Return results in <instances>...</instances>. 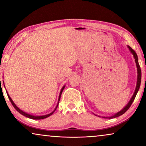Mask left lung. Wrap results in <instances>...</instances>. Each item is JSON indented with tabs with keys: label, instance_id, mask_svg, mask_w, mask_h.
Returning <instances> with one entry per match:
<instances>
[{
	"label": "left lung",
	"instance_id": "8db88e82",
	"mask_svg": "<svg viewBox=\"0 0 146 146\" xmlns=\"http://www.w3.org/2000/svg\"><path fill=\"white\" fill-rule=\"evenodd\" d=\"M127 48H128L129 51L131 52V54H132L133 57H134L135 58V64H136V66H137V84H136V87H135V92L134 93H133V94L132 96V97H131V98L130 99V100L128 103H127V104L121 110V111H119V112H117L116 113H115L114 115H111V116H110V117H103L104 118H109V119H111V118H114V117H117L119 116V115H122L124 113L125 111H126L129 108V107L131 106V104L133 103V100H134L135 96H136L137 95V92H138L139 89V87H140V84H141V68H140V66H139V64L138 63V58H137V56L136 54V53H135V52L131 48L130 46H127Z\"/></svg>",
	"mask_w": 146,
	"mask_h": 146
}]
</instances>
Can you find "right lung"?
I'll use <instances>...</instances> for the list:
<instances>
[{
  "mask_svg": "<svg viewBox=\"0 0 146 146\" xmlns=\"http://www.w3.org/2000/svg\"><path fill=\"white\" fill-rule=\"evenodd\" d=\"M3 84H4V82H3ZM64 87H65V86H64L62 87V88L61 89L60 93L59 98H58V102L57 106H56V108H55L54 110V111H52L51 113H50L49 114L44 115H31V114H29V113H26V112H25V111H23V110H21V109H19V108H18V107L17 106V105H16L13 102V100H12V99H11V98L9 96V94H8V92H7V93L8 97H9V100H10V101H11V104H12V105L13 106L14 108H15L16 110H17L18 111H19V112L20 113H21V114L23 115H25V116L27 117H29V118H31V119H44V118H46V117H49L50 115H51L52 114V113H53L54 112L55 110H56V108H57L58 106L59 101H60V99L61 94H62V91H63L64 88Z\"/></svg>",
  "mask_w": 146,
  "mask_h": 146,
  "instance_id": "obj_1",
  "label": "right lung"
}]
</instances>
